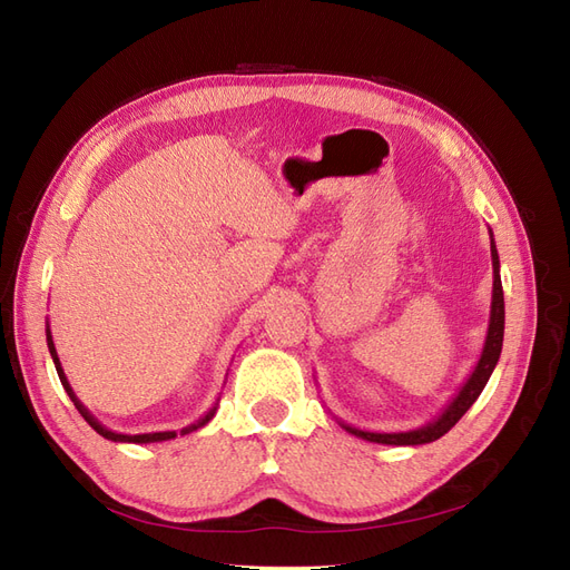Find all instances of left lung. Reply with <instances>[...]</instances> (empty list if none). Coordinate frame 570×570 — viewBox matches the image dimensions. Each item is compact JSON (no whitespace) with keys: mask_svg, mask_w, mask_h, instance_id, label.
Returning <instances> with one entry per match:
<instances>
[{"mask_svg":"<svg viewBox=\"0 0 570 570\" xmlns=\"http://www.w3.org/2000/svg\"><path fill=\"white\" fill-rule=\"evenodd\" d=\"M490 252H492V304H490V323H488L485 344H482L475 368L471 371L469 377H465V383L452 396L450 404H446L430 423L416 430H400V433H371V430H361L337 419V423L347 430V433L366 442H377V444H396V446L428 444V442L440 440L444 433H450L463 413L473 406V402L478 400L480 392L485 390L490 381V375L499 361V354H502V342H504V289H502V275H499V254H497L492 230H490Z\"/></svg>","mask_w":570,"mask_h":570,"instance_id":"1","label":"left lung"}]
</instances>
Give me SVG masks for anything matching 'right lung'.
I'll list each match as a JSON object with an SVG mask.
<instances>
[{
	"label": "right lung",
	"mask_w": 570,
	"mask_h": 570,
	"mask_svg": "<svg viewBox=\"0 0 570 570\" xmlns=\"http://www.w3.org/2000/svg\"><path fill=\"white\" fill-rule=\"evenodd\" d=\"M47 347H49V354H51V361H55V368H57V373H59V381H61V385H63V390H66V394L71 396V402L76 404V409L80 411V416L90 423V428H95L97 433L101 435V438H107V440H111V442H135V444H147V442H166V440H174V438H178V433L176 430H164V433H142V435H124V433H116V430H109L107 425H101L92 413L88 411V406H85L78 396H76V392H73V387H71V383H68V377H66V373H63V368H61V361H59V354H57V347H55V340H51V331H49V323H47ZM216 409H218V400H216V404L204 413V416L197 421V423H189L187 428H183L180 430V435H187V433H193V430H197V428H202V425H206L209 423L212 419H214V413H216Z\"/></svg>",
	"instance_id": "obj_1"
}]
</instances>
